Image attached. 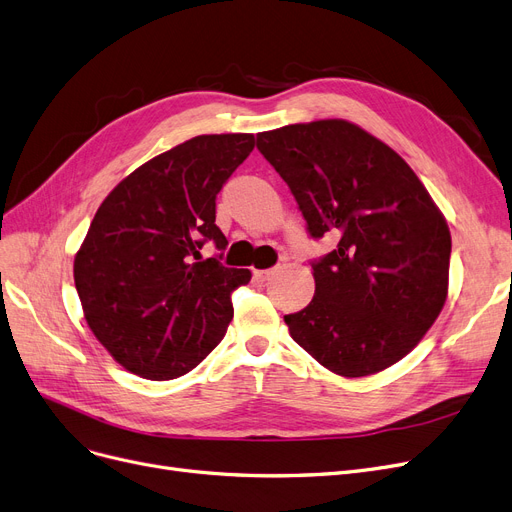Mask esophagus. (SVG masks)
I'll return each mask as SVG.
<instances>
[{"label": "esophagus", "instance_id": "34e87169", "mask_svg": "<svg viewBox=\"0 0 512 512\" xmlns=\"http://www.w3.org/2000/svg\"><path fill=\"white\" fill-rule=\"evenodd\" d=\"M274 274H276V270H259V272H255V278L259 282H268Z\"/></svg>", "mask_w": 512, "mask_h": 512}]
</instances>
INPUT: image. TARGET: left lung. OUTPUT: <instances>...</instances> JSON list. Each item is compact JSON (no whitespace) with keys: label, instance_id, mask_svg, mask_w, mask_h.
Wrapping results in <instances>:
<instances>
[{"label":"left lung","instance_id":"1","mask_svg":"<svg viewBox=\"0 0 512 512\" xmlns=\"http://www.w3.org/2000/svg\"><path fill=\"white\" fill-rule=\"evenodd\" d=\"M291 188L311 238L339 236L311 261L316 295L284 316L288 332L330 372L368 376L408 355L448 297L452 236L410 165L343 119L257 133Z\"/></svg>","mask_w":512,"mask_h":512}]
</instances>
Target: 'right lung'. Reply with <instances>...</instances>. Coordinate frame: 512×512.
<instances>
[{
    "mask_svg": "<svg viewBox=\"0 0 512 512\" xmlns=\"http://www.w3.org/2000/svg\"><path fill=\"white\" fill-rule=\"evenodd\" d=\"M253 148V133L196 136L129 173L96 211L75 286L96 339L142 379L190 372L226 335L251 272L201 249H226L215 198Z\"/></svg>",
    "mask_w": 512,
    "mask_h": 512,
    "instance_id": "right-lung-1",
    "label": "right lung"
}]
</instances>
